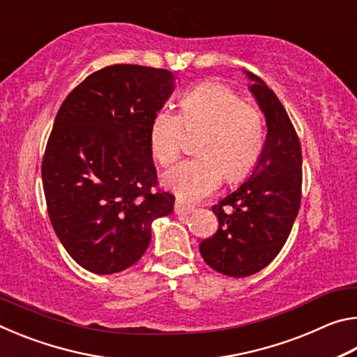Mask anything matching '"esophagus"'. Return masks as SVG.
I'll list each match as a JSON object with an SVG mask.
<instances>
[{
  "label": "esophagus",
  "mask_w": 357,
  "mask_h": 357,
  "mask_svg": "<svg viewBox=\"0 0 357 357\" xmlns=\"http://www.w3.org/2000/svg\"><path fill=\"white\" fill-rule=\"evenodd\" d=\"M192 211H193V206H190V204L184 203L183 200H176V202H174V213H176L178 215L190 214Z\"/></svg>",
  "instance_id": "esophagus-1"
}]
</instances>
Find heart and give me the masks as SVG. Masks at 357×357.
Listing matches in <instances>:
<instances>
[{
    "instance_id": "b5f03b06",
    "label": "heart",
    "mask_w": 357,
    "mask_h": 357,
    "mask_svg": "<svg viewBox=\"0 0 357 357\" xmlns=\"http://www.w3.org/2000/svg\"><path fill=\"white\" fill-rule=\"evenodd\" d=\"M203 128L197 157L181 162L164 178L168 190L181 200L209 197L227 176L238 183L249 176L264 146V121L259 108L243 102L231 88L204 82L179 100V114L162 108L149 128L154 160L170 167L184 149L185 129Z\"/></svg>"
}]
</instances>
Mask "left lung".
I'll return each instance as SVG.
<instances>
[{
	"instance_id": "obj_1",
	"label": "left lung",
	"mask_w": 357,
	"mask_h": 357,
	"mask_svg": "<svg viewBox=\"0 0 357 357\" xmlns=\"http://www.w3.org/2000/svg\"><path fill=\"white\" fill-rule=\"evenodd\" d=\"M247 75L268 128L263 153L249 181L214 204L219 228L200 244L204 261L228 277L255 274L279 255L299 213L302 193L301 143L291 119L261 78Z\"/></svg>"
}]
</instances>
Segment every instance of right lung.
<instances>
[{
  "label": "right lung",
  "instance_id": "right-lung-1",
  "mask_svg": "<svg viewBox=\"0 0 357 357\" xmlns=\"http://www.w3.org/2000/svg\"><path fill=\"white\" fill-rule=\"evenodd\" d=\"M174 84L167 69L113 64L88 75L59 107L42 184L56 236L89 273L137 263L151 243V223L173 211L174 195L153 190L149 128Z\"/></svg>",
  "mask_w": 357,
  "mask_h": 357
}]
</instances>
